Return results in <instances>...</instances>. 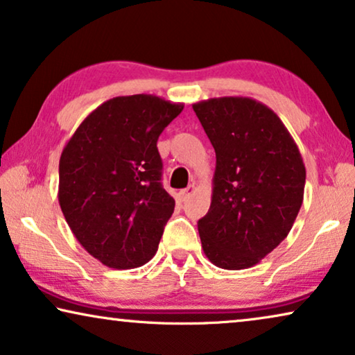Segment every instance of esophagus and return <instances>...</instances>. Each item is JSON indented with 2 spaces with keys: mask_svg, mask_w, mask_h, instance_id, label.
<instances>
[{
  "mask_svg": "<svg viewBox=\"0 0 355 355\" xmlns=\"http://www.w3.org/2000/svg\"><path fill=\"white\" fill-rule=\"evenodd\" d=\"M193 192H196V186H189V187H186V189H182V191L178 193L179 200H181V202H186V200H187V198H189V197H191Z\"/></svg>",
  "mask_w": 355,
  "mask_h": 355,
  "instance_id": "34e87169",
  "label": "esophagus"
}]
</instances>
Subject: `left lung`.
<instances>
[{
  "label": "left lung",
  "mask_w": 355,
  "mask_h": 355,
  "mask_svg": "<svg viewBox=\"0 0 355 355\" xmlns=\"http://www.w3.org/2000/svg\"><path fill=\"white\" fill-rule=\"evenodd\" d=\"M216 153L210 210L198 220L208 260L250 268L289 234L304 200L305 166L283 121L247 96L192 105Z\"/></svg>",
  "instance_id": "1"
}]
</instances>
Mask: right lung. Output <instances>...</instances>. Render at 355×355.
<instances>
[{
  "label": "right lung",
  "instance_id": "add662e5",
  "mask_svg": "<svg viewBox=\"0 0 355 355\" xmlns=\"http://www.w3.org/2000/svg\"><path fill=\"white\" fill-rule=\"evenodd\" d=\"M182 108L155 95L116 96L92 111L62 150V215L80 245L110 268H137L157 254L174 211L157 142Z\"/></svg>",
  "mask_w": 355,
  "mask_h": 355
}]
</instances>
